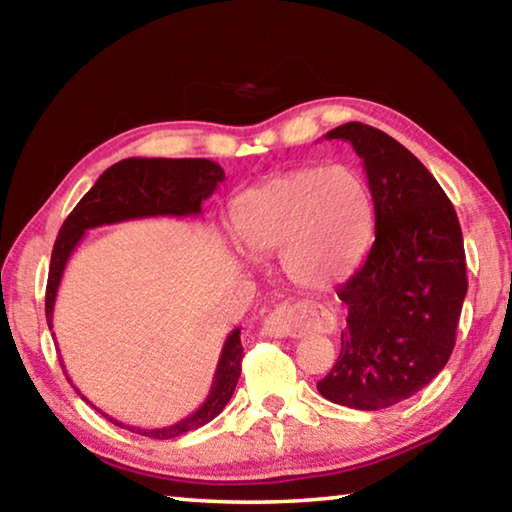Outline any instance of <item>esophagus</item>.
I'll use <instances>...</instances> for the list:
<instances>
[{"mask_svg":"<svg viewBox=\"0 0 512 512\" xmlns=\"http://www.w3.org/2000/svg\"><path fill=\"white\" fill-rule=\"evenodd\" d=\"M336 318L332 311L311 300H300L293 305L275 307L262 320V334L273 339H289V336H305L311 332H334Z\"/></svg>","mask_w":512,"mask_h":512,"instance_id":"obj_1","label":"esophagus"}]
</instances>
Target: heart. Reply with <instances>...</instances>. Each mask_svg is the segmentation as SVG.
Masks as SVG:
<instances>
[{
    "label": "heart",
    "mask_w": 512,
    "mask_h": 512,
    "mask_svg": "<svg viewBox=\"0 0 512 512\" xmlns=\"http://www.w3.org/2000/svg\"><path fill=\"white\" fill-rule=\"evenodd\" d=\"M375 198L359 171L311 167L246 189L232 205L239 239L257 255L282 257L302 287L350 277L375 237Z\"/></svg>",
    "instance_id": "obj_1"
}]
</instances>
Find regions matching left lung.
Listing matches in <instances>:
<instances>
[{
	"mask_svg": "<svg viewBox=\"0 0 512 512\" xmlns=\"http://www.w3.org/2000/svg\"><path fill=\"white\" fill-rule=\"evenodd\" d=\"M375 198V244L336 293L348 307L341 354L318 393L359 411L388 409L447 366L467 293L461 223L429 169L384 131L348 121Z\"/></svg>",
	"mask_w": 512,
	"mask_h": 512,
	"instance_id": "1",
	"label": "left lung"
}]
</instances>
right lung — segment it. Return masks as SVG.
I'll list each match as a JSON object with an SVG mask.
<instances>
[{"label": "right lung", "instance_id": "obj_1", "mask_svg": "<svg viewBox=\"0 0 512 512\" xmlns=\"http://www.w3.org/2000/svg\"><path fill=\"white\" fill-rule=\"evenodd\" d=\"M223 178L225 173L219 164L205 158H126L103 171L97 183L81 198L79 205L74 207L58 232L54 253H51L45 296L49 329L54 327L56 293L60 280H63L67 259L72 257L74 248L79 246L85 232L99 228V225L149 219V216H198L203 212V201L214 194L216 185L223 183ZM239 334V327L228 334L219 363H216L210 395L187 418L173 422L169 427L140 429L110 418L106 413L101 415H106L117 427L158 440L178 438L187 431L203 427V424L214 420L225 409V404L230 402L232 393H235L241 375V359H244ZM67 381L72 379L67 377ZM76 393L81 395L79 388H76Z\"/></svg>", "mask_w": 512, "mask_h": 512}]
</instances>
